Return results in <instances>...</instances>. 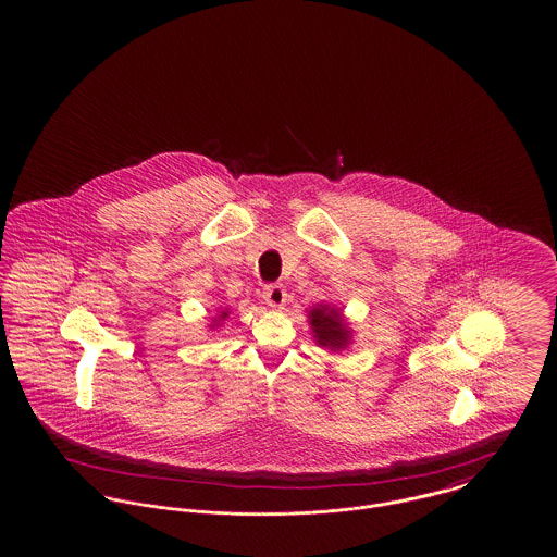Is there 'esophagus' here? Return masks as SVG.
Listing matches in <instances>:
<instances>
[{
	"mask_svg": "<svg viewBox=\"0 0 557 557\" xmlns=\"http://www.w3.org/2000/svg\"><path fill=\"white\" fill-rule=\"evenodd\" d=\"M263 300L273 309H282L286 305V300H288V294H286L284 286L271 284V286H267L265 290H263Z\"/></svg>",
	"mask_w": 557,
	"mask_h": 557,
	"instance_id": "esophagus-1",
	"label": "esophagus"
}]
</instances>
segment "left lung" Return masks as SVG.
Instances as JSON below:
<instances>
[{"instance_id": "left-lung-1", "label": "left lung", "mask_w": 557, "mask_h": 557, "mask_svg": "<svg viewBox=\"0 0 557 557\" xmlns=\"http://www.w3.org/2000/svg\"><path fill=\"white\" fill-rule=\"evenodd\" d=\"M307 318L313 338L321 348H327L330 352H343L346 346L352 343V327L350 323H346L341 307L318 302L315 307L309 309Z\"/></svg>"}]
</instances>
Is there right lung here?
Here are the masks:
<instances>
[{"instance_id":"obj_1","label":"right lung","mask_w":557,"mask_h":557,"mask_svg":"<svg viewBox=\"0 0 557 557\" xmlns=\"http://www.w3.org/2000/svg\"><path fill=\"white\" fill-rule=\"evenodd\" d=\"M227 318H230V311H227V309H219V311H216V315L212 318L209 330H219V327H221V323H223Z\"/></svg>"}]
</instances>
